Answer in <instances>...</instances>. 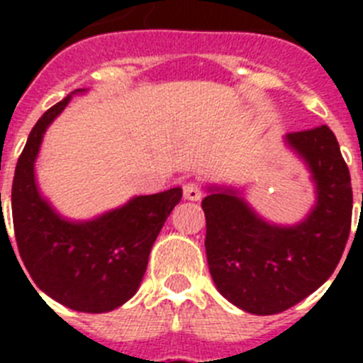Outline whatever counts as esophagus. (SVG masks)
<instances>
[{"mask_svg":"<svg viewBox=\"0 0 363 363\" xmlns=\"http://www.w3.org/2000/svg\"><path fill=\"white\" fill-rule=\"evenodd\" d=\"M201 194H203V189H201V185L198 182H187L184 185V196L187 200L198 201L201 198Z\"/></svg>","mask_w":363,"mask_h":363,"instance_id":"obj_1","label":"esophagus"}]
</instances>
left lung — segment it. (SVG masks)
<instances>
[{"mask_svg": "<svg viewBox=\"0 0 363 363\" xmlns=\"http://www.w3.org/2000/svg\"><path fill=\"white\" fill-rule=\"evenodd\" d=\"M309 163L318 203L303 223L274 227L229 192L201 200L205 251L218 291L252 314H277L296 306L331 277L351 230L352 187L347 163L327 125L287 134Z\"/></svg>", "mask_w": 363, "mask_h": 363, "instance_id": "left-lung-1", "label": "left lung"}]
</instances>
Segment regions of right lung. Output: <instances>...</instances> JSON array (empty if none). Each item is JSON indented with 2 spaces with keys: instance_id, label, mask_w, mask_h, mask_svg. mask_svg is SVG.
Wrapping results in <instances>:
<instances>
[{
  "instance_id": "right-lung-1",
  "label": "right lung",
  "mask_w": 363,
  "mask_h": 363,
  "mask_svg": "<svg viewBox=\"0 0 363 363\" xmlns=\"http://www.w3.org/2000/svg\"><path fill=\"white\" fill-rule=\"evenodd\" d=\"M69 99L67 96L57 101L38 120L16 165L12 182L16 243L32 278L28 281L70 309L105 313L125 303L140 287L150 247L182 200V189L138 196L121 209L86 223L62 220L38 194L34 160L45 129Z\"/></svg>"
}]
</instances>
